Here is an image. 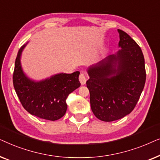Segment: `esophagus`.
I'll list each match as a JSON object with an SVG mask.
<instances>
[{"mask_svg": "<svg viewBox=\"0 0 160 160\" xmlns=\"http://www.w3.org/2000/svg\"><path fill=\"white\" fill-rule=\"evenodd\" d=\"M78 79H79L82 85H84L85 83H86L87 78L84 73H81L79 75V77H78Z\"/></svg>", "mask_w": 160, "mask_h": 160, "instance_id": "obj_1", "label": "esophagus"}]
</instances>
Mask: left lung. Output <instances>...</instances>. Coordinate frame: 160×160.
I'll return each instance as SVG.
<instances>
[{
  "mask_svg": "<svg viewBox=\"0 0 160 160\" xmlns=\"http://www.w3.org/2000/svg\"><path fill=\"white\" fill-rule=\"evenodd\" d=\"M118 32L121 49L87 70L92 111L103 122L115 121L132 112L146 82L141 47L127 32Z\"/></svg>",
  "mask_w": 160,
  "mask_h": 160,
  "instance_id": "1",
  "label": "left lung"
}]
</instances>
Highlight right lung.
I'll list each match as a JSON object with an SVG mask.
<instances>
[{
    "label": "right lung",
    "instance_id": "right-lung-1",
    "mask_svg": "<svg viewBox=\"0 0 160 160\" xmlns=\"http://www.w3.org/2000/svg\"><path fill=\"white\" fill-rule=\"evenodd\" d=\"M26 44L19 49L15 60L13 73L14 89L24 108L30 114L55 121L65 114L69 94L80 87V73H59L40 82L30 79L24 73L20 62L22 52Z\"/></svg>",
    "mask_w": 160,
    "mask_h": 160
}]
</instances>
